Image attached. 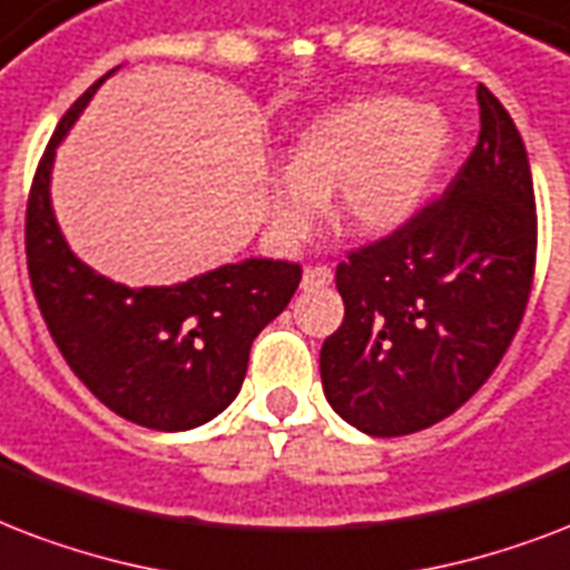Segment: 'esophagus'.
Listing matches in <instances>:
<instances>
[{
	"label": "esophagus",
	"instance_id": "34e87169",
	"mask_svg": "<svg viewBox=\"0 0 570 570\" xmlns=\"http://www.w3.org/2000/svg\"><path fill=\"white\" fill-rule=\"evenodd\" d=\"M330 282H333V271L326 264L306 267V273H303V288H324Z\"/></svg>",
	"mask_w": 570,
	"mask_h": 570
}]
</instances>
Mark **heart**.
<instances>
[{
	"label": "heart",
	"mask_w": 570,
	"mask_h": 570,
	"mask_svg": "<svg viewBox=\"0 0 570 570\" xmlns=\"http://www.w3.org/2000/svg\"><path fill=\"white\" fill-rule=\"evenodd\" d=\"M449 151V125L404 97H363L335 106L297 134L285 175L271 187V225L299 244L335 193V223L360 237L392 235L425 202Z\"/></svg>",
	"instance_id": "obj_1"
}]
</instances>
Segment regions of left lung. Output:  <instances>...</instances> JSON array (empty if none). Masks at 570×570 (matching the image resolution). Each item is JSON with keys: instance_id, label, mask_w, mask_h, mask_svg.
<instances>
[{"instance_id": "8db88e82", "label": "left lung", "mask_w": 570, "mask_h": 570, "mask_svg": "<svg viewBox=\"0 0 570 570\" xmlns=\"http://www.w3.org/2000/svg\"><path fill=\"white\" fill-rule=\"evenodd\" d=\"M479 142L443 196L335 267L345 321L321 347L338 416L401 436L452 416L509 351L535 273L538 219L527 148L479 86Z\"/></svg>"}]
</instances>
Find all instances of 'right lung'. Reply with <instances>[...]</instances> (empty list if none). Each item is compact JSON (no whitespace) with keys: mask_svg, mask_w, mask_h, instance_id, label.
<instances>
[{"mask_svg":"<svg viewBox=\"0 0 570 570\" xmlns=\"http://www.w3.org/2000/svg\"><path fill=\"white\" fill-rule=\"evenodd\" d=\"M106 77L61 116L38 163L26 207L29 279L52 342L97 401L142 428L189 431L237 399L255 335L288 306L303 271L246 258L180 285L127 288L79 262L52 214L50 175Z\"/></svg>","mask_w":570,"mask_h":570,"instance_id":"obj_1","label":"right lung"}]
</instances>
